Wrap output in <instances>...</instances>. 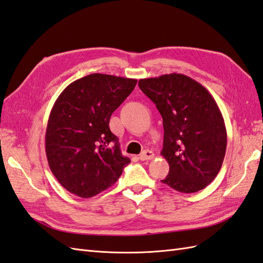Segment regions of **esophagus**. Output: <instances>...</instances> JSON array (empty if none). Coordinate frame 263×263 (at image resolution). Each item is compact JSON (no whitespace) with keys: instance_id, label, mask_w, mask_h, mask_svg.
Returning <instances> with one entry per match:
<instances>
[{"instance_id":"34e87169","label":"esophagus","mask_w":263,"mask_h":263,"mask_svg":"<svg viewBox=\"0 0 263 263\" xmlns=\"http://www.w3.org/2000/svg\"><path fill=\"white\" fill-rule=\"evenodd\" d=\"M153 158H154V153H153L152 151H150V150H145V151H143L142 153L140 154V157H139V159H140L141 161L151 160V159H153Z\"/></svg>"}]
</instances>
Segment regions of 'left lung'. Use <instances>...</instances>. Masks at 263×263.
<instances>
[{"label": "left lung", "mask_w": 263, "mask_h": 263, "mask_svg": "<svg viewBox=\"0 0 263 263\" xmlns=\"http://www.w3.org/2000/svg\"><path fill=\"white\" fill-rule=\"evenodd\" d=\"M139 86L163 119L162 156L170 165L162 183L182 193L200 191L218 176L226 156L227 130L214 99L184 74L141 79Z\"/></svg>", "instance_id": "8db88e82"}]
</instances>
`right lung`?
I'll return each instance as SVG.
<instances>
[{
    "instance_id": "1",
    "label": "right lung",
    "mask_w": 263,
    "mask_h": 263,
    "mask_svg": "<svg viewBox=\"0 0 263 263\" xmlns=\"http://www.w3.org/2000/svg\"><path fill=\"white\" fill-rule=\"evenodd\" d=\"M136 79L93 73L67 85L53 105L45 132L50 169L65 189L91 198L117 182L129 158L110 130V118Z\"/></svg>"
}]
</instances>
